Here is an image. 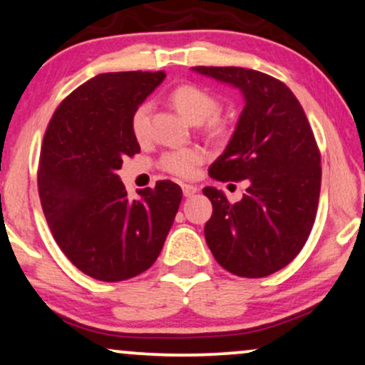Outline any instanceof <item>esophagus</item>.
I'll return each mask as SVG.
<instances>
[{
  "instance_id": "obj_1",
  "label": "esophagus",
  "mask_w": 365,
  "mask_h": 365,
  "mask_svg": "<svg viewBox=\"0 0 365 365\" xmlns=\"http://www.w3.org/2000/svg\"><path fill=\"white\" fill-rule=\"evenodd\" d=\"M182 190H183V195H185V197H193L198 192V188L195 185H188V183H183Z\"/></svg>"
}]
</instances>
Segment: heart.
<instances>
[{"label": "heart", "instance_id": "obj_1", "mask_svg": "<svg viewBox=\"0 0 365 365\" xmlns=\"http://www.w3.org/2000/svg\"><path fill=\"white\" fill-rule=\"evenodd\" d=\"M170 101L175 109L192 124H202L209 119L207 129L212 135L225 133V123L219 118H212L219 110V99L204 87L195 84H182L175 87L170 94ZM150 124V103H141L133 110L131 131L136 140H145L148 135ZM205 153L200 148H180L170 150L160 158V167L165 172L180 178H190L195 175L197 168L204 163Z\"/></svg>", "mask_w": 365, "mask_h": 365}]
</instances>
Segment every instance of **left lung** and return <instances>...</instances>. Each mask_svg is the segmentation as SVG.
Returning a JSON list of instances; mask_svg holds the SVG:
<instances>
[{"mask_svg": "<svg viewBox=\"0 0 365 365\" xmlns=\"http://www.w3.org/2000/svg\"><path fill=\"white\" fill-rule=\"evenodd\" d=\"M234 86L244 109L224 153L210 165L219 182L247 180L230 204L222 190L205 187L212 217L205 241L224 269L264 278L289 264L310 236L320 197V151L302 104L283 82L242 67H192Z\"/></svg>", "mask_w": 365, "mask_h": 365, "instance_id": "obj_1", "label": "left lung"}]
</instances>
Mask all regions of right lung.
I'll use <instances>...</instances> for the list:
<instances>
[{
  "label": "right lung",
  "instance_id": "right-lung-1",
  "mask_svg": "<svg viewBox=\"0 0 365 365\" xmlns=\"http://www.w3.org/2000/svg\"><path fill=\"white\" fill-rule=\"evenodd\" d=\"M165 72H109L92 77L60 103L43 136L38 195L58 247L82 273L124 281L156 261L172 227L182 188L160 180L128 197L118 170L140 153L133 110Z\"/></svg>",
  "mask_w": 365,
  "mask_h": 365
}]
</instances>
